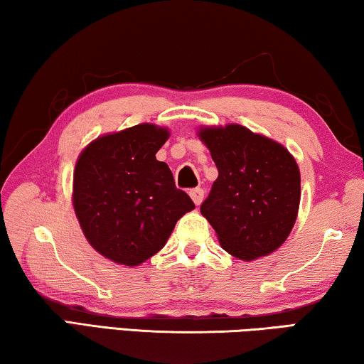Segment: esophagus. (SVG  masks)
Returning <instances> with one entry per match:
<instances>
[{"instance_id":"obj_1","label":"esophagus","mask_w":364,"mask_h":364,"mask_svg":"<svg viewBox=\"0 0 364 364\" xmlns=\"http://www.w3.org/2000/svg\"><path fill=\"white\" fill-rule=\"evenodd\" d=\"M189 196H191L194 204L199 205L200 203H203V199H204V191H203V189H200V188L191 189V191H189Z\"/></svg>"}]
</instances>
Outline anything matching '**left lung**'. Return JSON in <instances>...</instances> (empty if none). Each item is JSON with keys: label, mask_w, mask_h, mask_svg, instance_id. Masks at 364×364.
<instances>
[{"label": "left lung", "mask_w": 364, "mask_h": 364, "mask_svg": "<svg viewBox=\"0 0 364 364\" xmlns=\"http://www.w3.org/2000/svg\"><path fill=\"white\" fill-rule=\"evenodd\" d=\"M198 137L219 170L200 214L220 247L243 262L278 250L299 213L301 173L294 156L240 124L203 126Z\"/></svg>", "instance_id": "1"}]
</instances>
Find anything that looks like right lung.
Returning <instances> with one entry per match:
<instances>
[{"instance_id":"right-lung-1","label":"right lung","mask_w":364,"mask_h":364,"mask_svg":"<svg viewBox=\"0 0 364 364\" xmlns=\"http://www.w3.org/2000/svg\"><path fill=\"white\" fill-rule=\"evenodd\" d=\"M168 137V127L144 122L100 135L78 155L75 214L90 245L114 263L132 268L147 262L194 209L155 156Z\"/></svg>"}]
</instances>
